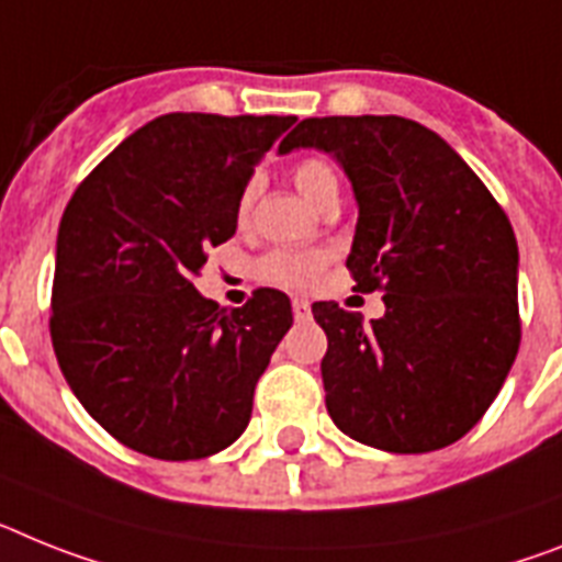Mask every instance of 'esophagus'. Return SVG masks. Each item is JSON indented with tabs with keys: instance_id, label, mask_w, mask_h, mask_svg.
Instances as JSON below:
<instances>
[{
	"instance_id": "obj_1",
	"label": "esophagus",
	"mask_w": 562,
	"mask_h": 562,
	"mask_svg": "<svg viewBox=\"0 0 562 562\" xmlns=\"http://www.w3.org/2000/svg\"><path fill=\"white\" fill-rule=\"evenodd\" d=\"M291 311H294L296 319H308L311 317V303H308V300H300V296H294Z\"/></svg>"
}]
</instances>
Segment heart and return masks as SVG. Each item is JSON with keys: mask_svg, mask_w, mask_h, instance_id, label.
I'll return each instance as SVG.
<instances>
[{"mask_svg": "<svg viewBox=\"0 0 562 562\" xmlns=\"http://www.w3.org/2000/svg\"><path fill=\"white\" fill-rule=\"evenodd\" d=\"M294 186L308 196L314 205L323 209L325 202H331L339 196V179L334 168L325 159L308 157L303 162L294 165ZM257 202V182H248L245 191L239 193L237 202V220L245 223L254 211ZM328 254L325 251H296V248H277L268 251L266 257L257 259V277L262 282L280 285V289H308L317 282L323 273Z\"/></svg>", "mask_w": 562, "mask_h": 562, "instance_id": "heart-1", "label": "heart"}]
</instances>
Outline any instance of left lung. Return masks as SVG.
Segmentation results:
<instances>
[{
    "instance_id": "obj_1",
    "label": "left lung",
    "mask_w": 562,
    "mask_h": 562,
    "mask_svg": "<svg viewBox=\"0 0 562 562\" xmlns=\"http://www.w3.org/2000/svg\"><path fill=\"white\" fill-rule=\"evenodd\" d=\"M328 150L360 205L346 268L380 291L362 323L314 303L328 337L325 408L357 442L446 449L477 426L520 348L517 239L506 211L446 139L403 116H314L280 143Z\"/></svg>"
}]
</instances>
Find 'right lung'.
<instances>
[{
    "instance_id": "1",
    "label": "right lung",
    "mask_w": 562,
    "mask_h": 562,
    "mask_svg": "<svg viewBox=\"0 0 562 562\" xmlns=\"http://www.w3.org/2000/svg\"><path fill=\"white\" fill-rule=\"evenodd\" d=\"M294 116L165 113L82 179L56 237L50 339L85 412L122 446L202 460L237 440L291 328L289 296L220 308L193 289L234 237L257 159Z\"/></svg>"
}]
</instances>
